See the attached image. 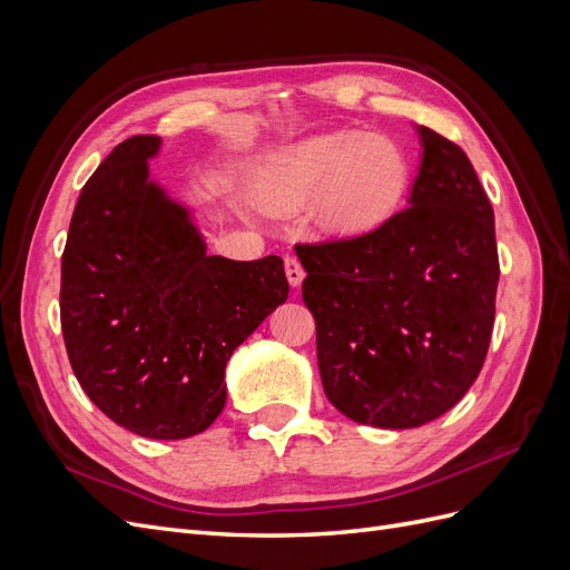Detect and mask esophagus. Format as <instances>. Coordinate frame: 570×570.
Listing matches in <instances>:
<instances>
[{
	"mask_svg": "<svg viewBox=\"0 0 570 570\" xmlns=\"http://www.w3.org/2000/svg\"><path fill=\"white\" fill-rule=\"evenodd\" d=\"M285 275H287V283L292 287H299L304 281V268L299 264V258L295 256H285Z\"/></svg>",
	"mask_w": 570,
	"mask_h": 570,
	"instance_id": "esophagus-1",
	"label": "esophagus"
}]
</instances>
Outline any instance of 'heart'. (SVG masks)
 Wrapping results in <instances>:
<instances>
[{"mask_svg": "<svg viewBox=\"0 0 570 570\" xmlns=\"http://www.w3.org/2000/svg\"><path fill=\"white\" fill-rule=\"evenodd\" d=\"M411 183L404 149L381 135L325 132L292 145L258 168L254 197L271 212H295L317 193L316 226L331 237L371 235L400 212Z\"/></svg>", "mask_w": 570, "mask_h": 570, "instance_id": "obj_1", "label": "heart"}]
</instances>
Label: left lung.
<instances>
[{"mask_svg": "<svg viewBox=\"0 0 570 570\" xmlns=\"http://www.w3.org/2000/svg\"><path fill=\"white\" fill-rule=\"evenodd\" d=\"M409 206L371 235L299 245L325 396L375 428H419L469 392L488 356L499 258L473 164L416 126Z\"/></svg>", "mask_w": 570, "mask_h": 570, "instance_id": "1", "label": "left lung"}]
</instances>
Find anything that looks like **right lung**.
<instances>
[{
  "label": "right lung",
  "mask_w": 570,
  "mask_h": 570,
  "mask_svg": "<svg viewBox=\"0 0 570 570\" xmlns=\"http://www.w3.org/2000/svg\"><path fill=\"white\" fill-rule=\"evenodd\" d=\"M161 137L114 147L80 189L61 256V331L80 387L135 435L185 440L226 406V364L287 299L281 256L206 254L149 180Z\"/></svg>",
  "instance_id": "add662e5"
}]
</instances>
